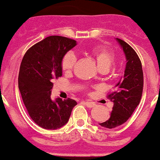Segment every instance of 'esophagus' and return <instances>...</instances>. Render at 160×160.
Listing matches in <instances>:
<instances>
[{
	"label": "esophagus",
	"instance_id": "esophagus-1",
	"mask_svg": "<svg viewBox=\"0 0 160 160\" xmlns=\"http://www.w3.org/2000/svg\"><path fill=\"white\" fill-rule=\"evenodd\" d=\"M85 105H86L88 107H90V108L95 107L96 106L95 103H93V102H90V101H85Z\"/></svg>",
	"mask_w": 160,
	"mask_h": 160
}]
</instances>
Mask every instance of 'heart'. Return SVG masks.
Returning a JSON list of instances; mask_svg holds the SVG:
<instances>
[{"mask_svg": "<svg viewBox=\"0 0 160 160\" xmlns=\"http://www.w3.org/2000/svg\"><path fill=\"white\" fill-rule=\"evenodd\" d=\"M90 53L95 59L99 70H106L111 68L115 61V54L109 49L102 47H93L90 49ZM76 58L72 53H66L61 61V69L65 72H70L75 65Z\"/></svg>", "mask_w": 160, "mask_h": 160, "instance_id": "obj_1", "label": "heart"}]
</instances>
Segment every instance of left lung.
<instances>
[{"mask_svg": "<svg viewBox=\"0 0 160 160\" xmlns=\"http://www.w3.org/2000/svg\"><path fill=\"white\" fill-rule=\"evenodd\" d=\"M117 41L127 57V66L122 80L116 85L107 98L113 102L112 111L107 121L99 123L106 128H115L127 122L138 107L142 97L144 87L142 65L135 50L120 39Z\"/></svg>", "mask_w": 160, "mask_h": 160, "instance_id": "1", "label": "left lung"}]
</instances>
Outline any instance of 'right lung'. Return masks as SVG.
<instances>
[{
  "instance_id": "add662e5",
  "label": "right lung",
  "mask_w": 160,
  "mask_h": 160,
  "mask_svg": "<svg viewBox=\"0 0 160 160\" xmlns=\"http://www.w3.org/2000/svg\"><path fill=\"white\" fill-rule=\"evenodd\" d=\"M75 46L72 39L53 35L32 46L23 56L19 89L30 118L42 128L54 130L63 127L77 105L69 98H58L55 101L51 99L53 80L62 75V58Z\"/></svg>"
}]
</instances>
